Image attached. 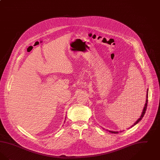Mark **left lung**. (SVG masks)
Masks as SVG:
<instances>
[{
	"mask_svg": "<svg viewBox=\"0 0 160 160\" xmlns=\"http://www.w3.org/2000/svg\"><path fill=\"white\" fill-rule=\"evenodd\" d=\"M146 98H147V99H146V102H145V106H144V107H143V111H142V114H141V116H140V117L139 118V119H138V120L136 121V122H134V124L130 127V128H132V127H133L134 126H135L136 124H137L139 122L141 121V120L142 119V118L143 117V116L145 115V112H146V110H147V105H148V89H147V96H146ZM107 131H108L109 132H110V133H118V132H115V131H111V130H107ZM124 131V130H123ZM120 132H122V131H120Z\"/></svg>",
	"mask_w": 160,
	"mask_h": 160,
	"instance_id": "obj_1",
	"label": "left lung"
}]
</instances>
